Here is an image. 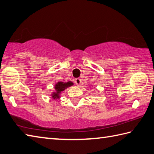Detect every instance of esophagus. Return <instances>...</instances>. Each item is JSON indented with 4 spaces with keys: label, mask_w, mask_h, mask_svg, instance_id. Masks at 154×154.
Segmentation results:
<instances>
[{
    "label": "esophagus",
    "mask_w": 154,
    "mask_h": 154,
    "mask_svg": "<svg viewBox=\"0 0 154 154\" xmlns=\"http://www.w3.org/2000/svg\"><path fill=\"white\" fill-rule=\"evenodd\" d=\"M81 79H79V78H77V79H76L75 80V84H76V85H78V86H79V85H80V84H81Z\"/></svg>",
    "instance_id": "34e87169"
}]
</instances>
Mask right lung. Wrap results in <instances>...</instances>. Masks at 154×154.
Returning a JSON list of instances; mask_svg holds the SVG:
<instances>
[{
	"instance_id": "add662e5",
	"label": "right lung",
	"mask_w": 154,
	"mask_h": 154,
	"mask_svg": "<svg viewBox=\"0 0 154 154\" xmlns=\"http://www.w3.org/2000/svg\"><path fill=\"white\" fill-rule=\"evenodd\" d=\"M73 85V83L71 82V81H68L67 83L61 82V81H59V82L57 83L55 85V91L53 92L51 96H52L53 99H57L60 98V95H61V93L64 91L69 87H71Z\"/></svg>"
}]
</instances>
